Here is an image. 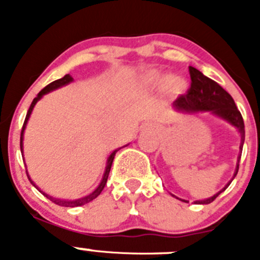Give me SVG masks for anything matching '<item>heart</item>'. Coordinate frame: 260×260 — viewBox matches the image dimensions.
I'll return each mask as SVG.
<instances>
[{"label":"heart","instance_id":"b5f03b06","mask_svg":"<svg viewBox=\"0 0 260 260\" xmlns=\"http://www.w3.org/2000/svg\"><path fill=\"white\" fill-rule=\"evenodd\" d=\"M144 86L148 88H160L164 87L167 92L172 93V95H180L185 91L186 83L185 80L181 79L178 77H169L162 78V75L157 74V73H151L144 78Z\"/></svg>","mask_w":260,"mask_h":260}]
</instances>
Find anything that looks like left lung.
I'll list each match as a JSON object with an SVG mask.
<instances>
[{"label":"left lung","mask_w":260,"mask_h":260,"mask_svg":"<svg viewBox=\"0 0 260 260\" xmlns=\"http://www.w3.org/2000/svg\"><path fill=\"white\" fill-rule=\"evenodd\" d=\"M189 73L190 78H191V83H190V87L187 89L186 95L178 96L176 102L173 103L174 109L180 110V112H187V113H190V112H199V110L201 112L202 110H211V112H213V113L220 116L225 121H228L229 123H232V125L238 128V132L241 134L240 148L242 150L243 142H245V123H243L242 114L238 110V108L236 107V103H234L233 98L219 83H216L215 80L210 79V78L202 74L198 69L189 66ZM240 158L241 155L238 157V162H240ZM238 162L233 178L238 173V168H240ZM233 178H232V181H233ZM231 182L225 186L224 189L220 190L217 194L211 197V198L204 199V201H198L195 202V203H211V202H213L219 197L220 192L224 191L231 185Z\"/></svg>","instance_id":"left-lung-1"}]
</instances>
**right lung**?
I'll list each match as a JSON object with an SVG mask.
<instances>
[{
  "label": "right lung",
  "instance_id": "add662e5",
  "mask_svg": "<svg viewBox=\"0 0 260 260\" xmlns=\"http://www.w3.org/2000/svg\"><path fill=\"white\" fill-rule=\"evenodd\" d=\"M71 80H73V77L69 74H66L65 77L61 78V79H57L54 80V82H52V83H49L48 86H45L44 88L41 89L40 92H39V95L36 96L35 99H34V102L31 103V105H29V109L28 112H27V116H26V119H24V123H23V127H22V133H20V151H23V133H24V128H26V125H27V121H28L29 116H31V112L32 109H34V107H35L36 103L40 100L41 98H43V95H45V93L50 92V91H53V89H56L58 88V87H62V86H65V84L70 83ZM118 151V150H117ZM117 151H114V152H112V155L109 156V158H108V162H107V169H105V173H104V177H103V180L102 182H100V185H99L98 189L95 190V191L92 192V194H89L87 195V197H84V198H80V199H77V201H62V199H56V198H53V197H49L48 194H45V192L41 191L40 189H38L39 191L41 192V194L44 195V197H47L49 201H52L53 203L57 204V206H61V207H79V206H83V204L86 203H89L91 201H93L95 198H98L99 195H100V192L103 191V189H104V186L107 185V181H108V176H109V172H110V168H112V162H113V158L114 156H116V152ZM27 173V172H26ZM28 180L31 181V178L28 177ZM31 183L34 186H35V183L32 182ZM36 187V186H35Z\"/></svg>",
  "mask_w": 260,
  "mask_h": 260
}]
</instances>
